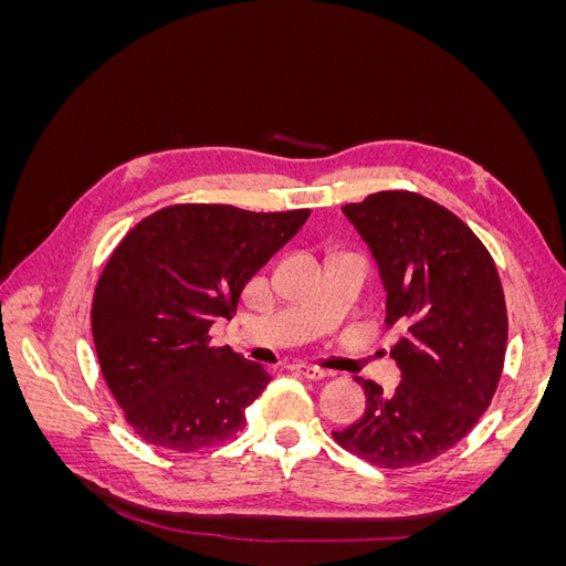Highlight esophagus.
Segmentation results:
<instances>
[{
  "label": "esophagus",
  "mask_w": 566,
  "mask_h": 566,
  "mask_svg": "<svg viewBox=\"0 0 566 566\" xmlns=\"http://www.w3.org/2000/svg\"><path fill=\"white\" fill-rule=\"evenodd\" d=\"M295 373H300V375H304L306 380H323L325 375V370H321V368H316V366H310V364H297L295 366Z\"/></svg>",
  "instance_id": "esophagus-1"
}]
</instances>
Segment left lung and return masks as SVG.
<instances>
[{
  "mask_svg": "<svg viewBox=\"0 0 566 566\" xmlns=\"http://www.w3.org/2000/svg\"><path fill=\"white\" fill-rule=\"evenodd\" d=\"M368 243L387 290V328L401 370L394 391L356 378L366 410L333 432L375 468L403 470L453 449L484 416L507 347V306L493 256L443 205L413 191H380L342 208Z\"/></svg>",
  "mask_w": 566,
  "mask_h": 566,
  "instance_id": "1",
  "label": "left lung"
}]
</instances>
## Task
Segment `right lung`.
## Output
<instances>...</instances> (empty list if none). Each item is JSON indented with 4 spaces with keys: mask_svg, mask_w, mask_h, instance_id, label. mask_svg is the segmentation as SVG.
I'll use <instances>...</instances> for the list:
<instances>
[{
    "mask_svg": "<svg viewBox=\"0 0 566 566\" xmlns=\"http://www.w3.org/2000/svg\"><path fill=\"white\" fill-rule=\"evenodd\" d=\"M312 210L250 212L184 202L142 219L117 243L92 300L101 373L150 447L193 453L238 437L269 385L262 364L214 347V318Z\"/></svg>",
    "mask_w": 566,
    "mask_h": 566,
    "instance_id": "right-lung-1",
    "label": "right lung"
}]
</instances>
